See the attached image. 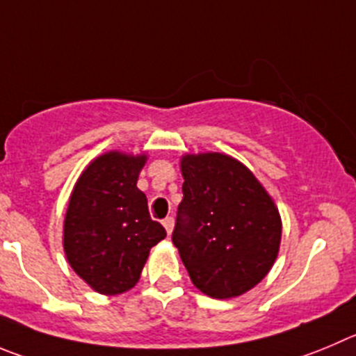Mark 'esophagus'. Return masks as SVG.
I'll return each instance as SVG.
<instances>
[{"instance_id": "esophagus-1", "label": "esophagus", "mask_w": 356, "mask_h": 356, "mask_svg": "<svg viewBox=\"0 0 356 356\" xmlns=\"http://www.w3.org/2000/svg\"><path fill=\"white\" fill-rule=\"evenodd\" d=\"M163 227H165V230H167L168 235H172V230H174V218L163 219Z\"/></svg>"}]
</instances>
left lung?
Returning a JSON list of instances; mask_svg holds the SVG:
<instances>
[{
    "label": "left lung",
    "mask_w": 356,
    "mask_h": 356,
    "mask_svg": "<svg viewBox=\"0 0 356 356\" xmlns=\"http://www.w3.org/2000/svg\"><path fill=\"white\" fill-rule=\"evenodd\" d=\"M182 202L172 242L202 293L232 298L257 286L274 265L281 216L253 172L221 152L181 158Z\"/></svg>",
    "instance_id": "obj_1"
}]
</instances>
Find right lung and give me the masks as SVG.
<instances>
[{
    "instance_id": "obj_1",
    "label": "right lung",
    "mask_w": 356,
    "mask_h": 356,
    "mask_svg": "<svg viewBox=\"0 0 356 356\" xmlns=\"http://www.w3.org/2000/svg\"><path fill=\"white\" fill-rule=\"evenodd\" d=\"M145 161V154L105 152L89 163L70 195L63 227L66 260L102 295L131 290L152 245L167 237L137 188Z\"/></svg>"
}]
</instances>
